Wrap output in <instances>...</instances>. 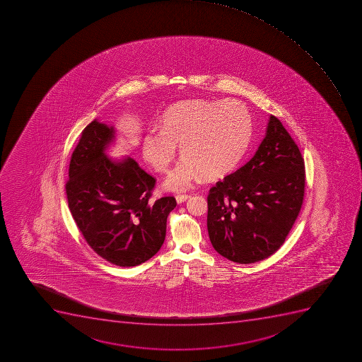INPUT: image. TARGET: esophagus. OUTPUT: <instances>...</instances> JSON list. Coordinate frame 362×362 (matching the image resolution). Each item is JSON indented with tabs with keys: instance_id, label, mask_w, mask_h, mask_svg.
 Returning <instances> with one entry per match:
<instances>
[{
	"instance_id": "obj_1",
	"label": "esophagus",
	"mask_w": 362,
	"mask_h": 362,
	"mask_svg": "<svg viewBox=\"0 0 362 362\" xmlns=\"http://www.w3.org/2000/svg\"><path fill=\"white\" fill-rule=\"evenodd\" d=\"M189 197H190L189 195H176L175 199L177 202V204H181V203H185Z\"/></svg>"
}]
</instances>
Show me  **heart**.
<instances>
[{
	"label": "heart",
	"instance_id": "heart-1",
	"mask_svg": "<svg viewBox=\"0 0 362 362\" xmlns=\"http://www.w3.org/2000/svg\"><path fill=\"white\" fill-rule=\"evenodd\" d=\"M159 128L145 132L141 153L154 170L165 173L180 146L183 159L163 187L185 192L204 174L217 177L238 166L252 139V121L245 105L234 99H190L167 108Z\"/></svg>",
	"mask_w": 362,
	"mask_h": 362
}]
</instances>
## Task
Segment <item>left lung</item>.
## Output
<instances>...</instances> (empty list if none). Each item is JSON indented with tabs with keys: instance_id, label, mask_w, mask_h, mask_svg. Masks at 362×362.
I'll return each mask as SVG.
<instances>
[{
	"instance_id": "left-lung-1",
	"label": "left lung",
	"mask_w": 362,
	"mask_h": 362,
	"mask_svg": "<svg viewBox=\"0 0 362 362\" xmlns=\"http://www.w3.org/2000/svg\"><path fill=\"white\" fill-rule=\"evenodd\" d=\"M303 194L301 152L270 115L254 157L209 192L208 232L216 252L240 264L274 254L299 216Z\"/></svg>"
}]
</instances>
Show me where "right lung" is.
<instances>
[{
	"label": "right lung",
	"mask_w": 362,
	"mask_h": 362,
	"mask_svg": "<svg viewBox=\"0 0 362 362\" xmlns=\"http://www.w3.org/2000/svg\"><path fill=\"white\" fill-rule=\"evenodd\" d=\"M115 127L95 119L71 156L66 197L74 221L99 256L136 267L159 252L174 197L150 201L156 180L129 156L110 158Z\"/></svg>",
	"instance_id": "right-lung-1"
}]
</instances>
